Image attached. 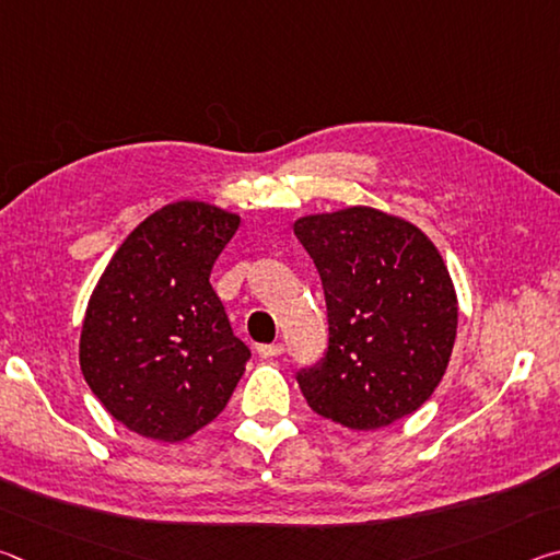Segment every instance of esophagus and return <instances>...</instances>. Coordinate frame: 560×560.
Wrapping results in <instances>:
<instances>
[{"mask_svg":"<svg viewBox=\"0 0 560 560\" xmlns=\"http://www.w3.org/2000/svg\"><path fill=\"white\" fill-rule=\"evenodd\" d=\"M259 358H279L283 353V343H264L257 348Z\"/></svg>","mask_w":560,"mask_h":560,"instance_id":"1","label":"esophagus"}]
</instances>
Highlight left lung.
<instances>
[{"instance_id": "obj_1", "label": "left lung", "mask_w": 560, "mask_h": 560, "mask_svg": "<svg viewBox=\"0 0 560 560\" xmlns=\"http://www.w3.org/2000/svg\"><path fill=\"white\" fill-rule=\"evenodd\" d=\"M320 273L328 350L299 373L311 410L350 430L387 428L430 400L457 338V291L420 226L375 207L293 222Z\"/></svg>"}]
</instances>
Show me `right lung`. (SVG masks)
Instances as JSON below:
<instances>
[{"label":"right lung","mask_w":560,"mask_h":560,"mask_svg":"<svg viewBox=\"0 0 560 560\" xmlns=\"http://www.w3.org/2000/svg\"><path fill=\"white\" fill-rule=\"evenodd\" d=\"M240 214L177 200L113 254L83 316L79 363L93 395L130 432L183 442L220 415L249 348L232 334L210 273Z\"/></svg>","instance_id":"obj_1"}]
</instances>
